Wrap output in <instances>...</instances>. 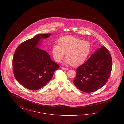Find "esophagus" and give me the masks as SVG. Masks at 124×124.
I'll return each mask as SVG.
<instances>
[{"mask_svg": "<svg viewBox=\"0 0 124 124\" xmlns=\"http://www.w3.org/2000/svg\"><path fill=\"white\" fill-rule=\"evenodd\" d=\"M61 68H62L63 70H67L68 69V68L65 67H61Z\"/></svg>", "mask_w": 124, "mask_h": 124, "instance_id": "1", "label": "esophagus"}]
</instances>
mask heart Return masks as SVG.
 Returning a JSON list of instances; mask_svg holds the SVG:
<instances>
[{
	"label": "heart",
	"instance_id": "obj_1",
	"mask_svg": "<svg viewBox=\"0 0 124 124\" xmlns=\"http://www.w3.org/2000/svg\"><path fill=\"white\" fill-rule=\"evenodd\" d=\"M58 44L53 45L52 48L54 59L60 62L65 53L66 63L72 66L83 64L91 52L92 46L89 42L72 36L61 37L58 41Z\"/></svg>",
	"mask_w": 124,
	"mask_h": 124
}]
</instances>
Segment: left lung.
Returning <instances> with one entry per match:
<instances>
[{"label": "left lung", "instance_id": "left-lung-1", "mask_svg": "<svg viewBox=\"0 0 124 124\" xmlns=\"http://www.w3.org/2000/svg\"><path fill=\"white\" fill-rule=\"evenodd\" d=\"M112 66V58L109 51L102 46L76 69L74 85L82 92H95L107 82Z\"/></svg>", "mask_w": 124, "mask_h": 124}]
</instances>
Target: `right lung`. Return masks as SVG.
Here are the masks:
<instances>
[{
  "label": "right lung",
  "instance_id": "1",
  "mask_svg": "<svg viewBox=\"0 0 124 124\" xmlns=\"http://www.w3.org/2000/svg\"><path fill=\"white\" fill-rule=\"evenodd\" d=\"M51 34H38L21 43L14 53L12 69L14 77L26 88L37 90L45 86L53 78L59 65L46 51L36 46L41 39Z\"/></svg>",
  "mask_w": 124,
  "mask_h": 124
}]
</instances>
